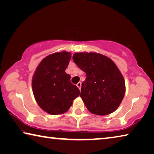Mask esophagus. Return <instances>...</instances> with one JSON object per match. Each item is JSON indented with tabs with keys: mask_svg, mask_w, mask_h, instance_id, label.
<instances>
[{
	"mask_svg": "<svg viewBox=\"0 0 154 154\" xmlns=\"http://www.w3.org/2000/svg\"><path fill=\"white\" fill-rule=\"evenodd\" d=\"M77 86L78 87V88H79V90H81V87H82V83L81 82H79L77 83Z\"/></svg>",
	"mask_w": 154,
	"mask_h": 154,
	"instance_id": "1",
	"label": "esophagus"
}]
</instances>
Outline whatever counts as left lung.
Here are the masks:
<instances>
[{"label":"left lung","mask_w":154,"mask_h":154,"mask_svg":"<svg viewBox=\"0 0 154 154\" xmlns=\"http://www.w3.org/2000/svg\"><path fill=\"white\" fill-rule=\"evenodd\" d=\"M72 60L86 73L80 96L90 113L106 116L113 113L125 95V81L116 64L103 54L75 53Z\"/></svg>","instance_id":"left-lung-1"}]
</instances>
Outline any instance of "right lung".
Here are the masks:
<instances>
[{
    "mask_svg": "<svg viewBox=\"0 0 154 154\" xmlns=\"http://www.w3.org/2000/svg\"><path fill=\"white\" fill-rule=\"evenodd\" d=\"M71 58V54L65 51L50 54L42 60L32 77V92L36 103L50 115L64 113L79 96V90L65 72Z\"/></svg>",
    "mask_w": 154,
    "mask_h": 154,
    "instance_id": "right-lung-1",
    "label": "right lung"
}]
</instances>
